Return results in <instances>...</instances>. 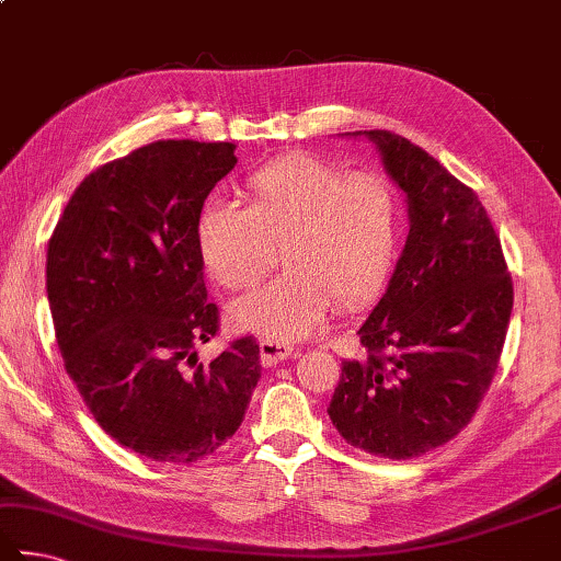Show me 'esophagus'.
<instances>
[{"mask_svg": "<svg viewBox=\"0 0 561 561\" xmlns=\"http://www.w3.org/2000/svg\"><path fill=\"white\" fill-rule=\"evenodd\" d=\"M294 345L291 343H284V341H274V339H264L260 341V355H262V363L264 365H274L279 360H287L294 355Z\"/></svg>", "mask_w": 561, "mask_h": 561, "instance_id": "esophagus-1", "label": "esophagus"}]
</instances>
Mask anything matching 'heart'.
Returning a JSON list of instances; mask_svg holds the SVG:
<instances>
[{"instance_id": "obj_1", "label": "heart", "mask_w": 561, "mask_h": 561, "mask_svg": "<svg viewBox=\"0 0 561 561\" xmlns=\"http://www.w3.org/2000/svg\"><path fill=\"white\" fill-rule=\"evenodd\" d=\"M284 245L287 272L230 307L240 331L294 341L319 329L333 301L360 309L400 260L402 206L380 174L309 154L274 159L245 181V206L210 201L196 220L203 267L226 289L254 287Z\"/></svg>"}]
</instances>
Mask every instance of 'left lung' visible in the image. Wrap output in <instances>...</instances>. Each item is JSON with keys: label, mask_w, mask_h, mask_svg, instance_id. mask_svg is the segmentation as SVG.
<instances>
[{"label": "left lung", "mask_w": 561, "mask_h": 561, "mask_svg": "<svg viewBox=\"0 0 561 561\" xmlns=\"http://www.w3.org/2000/svg\"><path fill=\"white\" fill-rule=\"evenodd\" d=\"M360 135L404 193L410 232L382 299L358 329L363 355L343 360L329 416L355 449L400 461L471 422L501 360L513 279L473 188L410 139L353 131Z\"/></svg>", "instance_id": "8db88e82"}]
</instances>
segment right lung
Returning <instances> with one entry per match:
<instances>
[{"label": "right lung", "mask_w": 561, "mask_h": 561, "mask_svg": "<svg viewBox=\"0 0 561 561\" xmlns=\"http://www.w3.org/2000/svg\"><path fill=\"white\" fill-rule=\"evenodd\" d=\"M236 164L232 141H151L85 176L48 240L68 378L112 439L159 463L218 451L260 380L252 335L208 365L196 353L218 333L196 220Z\"/></svg>", "instance_id": "add662e5"}]
</instances>
